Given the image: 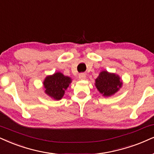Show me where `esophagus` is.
<instances>
[{
  "label": "esophagus",
  "instance_id": "1",
  "mask_svg": "<svg viewBox=\"0 0 154 154\" xmlns=\"http://www.w3.org/2000/svg\"><path fill=\"white\" fill-rule=\"evenodd\" d=\"M79 78L80 80H85V79H86V74L83 73H80L79 75Z\"/></svg>",
  "mask_w": 154,
  "mask_h": 154
}]
</instances>
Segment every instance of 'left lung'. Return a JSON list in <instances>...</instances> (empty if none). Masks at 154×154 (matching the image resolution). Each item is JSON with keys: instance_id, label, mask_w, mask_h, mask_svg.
<instances>
[{"instance_id": "8db88e82", "label": "left lung", "mask_w": 154, "mask_h": 154, "mask_svg": "<svg viewBox=\"0 0 154 154\" xmlns=\"http://www.w3.org/2000/svg\"><path fill=\"white\" fill-rule=\"evenodd\" d=\"M122 82L119 75L109 73L107 71L100 72L96 79V86L99 92L104 96L113 95L121 88Z\"/></svg>"}]
</instances>
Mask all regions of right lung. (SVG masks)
Masks as SVG:
<instances>
[{"instance_id":"obj_1","label":"right lung","mask_w":154,"mask_h":154,"mask_svg":"<svg viewBox=\"0 0 154 154\" xmlns=\"http://www.w3.org/2000/svg\"><path fill=\"white\" fill-rule=\"evenodd\" d=\"M71 78L65 76L61 73H56L45 78L43 85L47 95L56 100L61 99L65 91L71 83Z\"/></svg>"}]
</instances>
